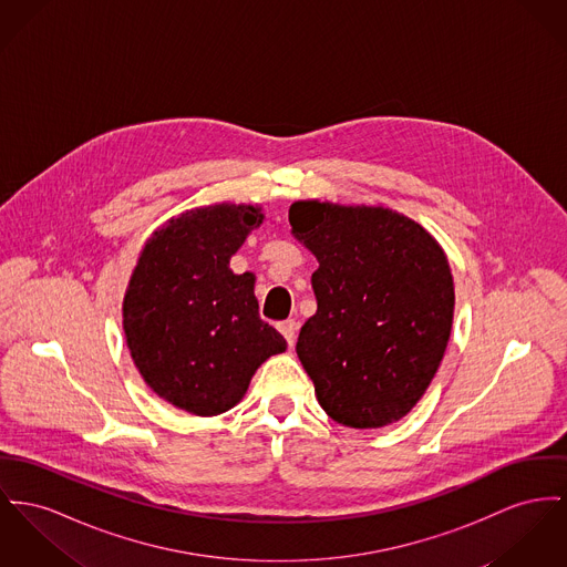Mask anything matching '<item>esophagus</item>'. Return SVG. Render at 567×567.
<instances>
[{"label": "esophagus", "instance_id": "1", "mask_svg": "<svg viewBox=\"0 0 567 567\" xmlns=\"http://www.w3.org/2000/svg\"><path fill=\"white\" fill-rule=\"evenodd\" d=\"M279 331H281V336L286 338V341H288V346L292 348V346H295V341H297L299 322H297V320H284V322H279Z\"/></svg>", "mask_w": 567, "mask_h": 567}]
</instances>
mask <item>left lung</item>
Here are the masks:
<instances>
[{"label": "left lung", "mask_w": 567, "mask_h": 567, "mask_svg": "<svg viewBox=\"0 0 567 567\" xmlns=\"http://www.w3.org/2000/svg\"><path fill=\"white\" fill-rule=\"evenodd\" d=\"M295 236L318 258V309L297 354L327 415L382 427L411 413L436 374L453 320L439 243L389 208L295 202Z\"/></svg>", "instance_id": "8db88e82"}]
</instances>
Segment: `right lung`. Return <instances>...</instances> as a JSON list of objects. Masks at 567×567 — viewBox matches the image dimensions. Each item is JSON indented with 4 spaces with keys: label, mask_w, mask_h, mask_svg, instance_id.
Segmentation results:
<instances>
[{
    "label": "right lung",
    "mask_w": 567,
    "mask_h": 567,
    "mask_svg": "<svg viewBox=\"0 0 567 567\" xmlns=\"http://www.w3.org/2000/svg\"><path fill=\"white\" fill-rule=\"evenodd\" d=\"M260 208H195L154 231L124 297L131 357L152 391L193 415H219L286 340L258 313L254 275H234L229 258Z\"/></svg>",
    "instance_id": "right-lung-1"
}]
</instances>
